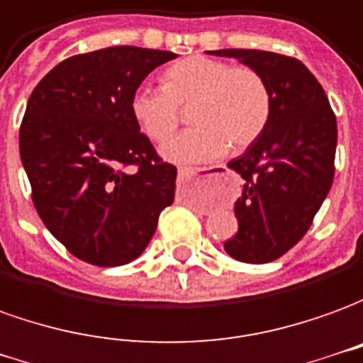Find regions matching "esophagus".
<instances>
[{
	"instance_id": "1",
	"label": "esophagus",
	"mask_w": 363,
	"mask_h": 363,
	"mask_svg": "<svg viewBox=\"0 0 363 363\" xmlns=\"http://www.w3.org/2000/svg\"><path fill=\"white\" fill-rule=\"evenodd\" d=\"M225 166H209V168H187V166H182L179 168V174H197V172H205V176H215L218 172H223Z\"/></svg>"
}]
</instances>
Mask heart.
<instances>
[{"mask_svg":"<svg viewBox=\"0 0 363 363\" xmlns=\"http://www.w3.org/2000/svg\"><path fill=\"white\" fill-rule=\"evenodd\" d=\"M195 127L169 138L162 152L172 160H211L233 148L252 146L272 119V89L256 68L209 56H189L162 74V87L140 86L130 97V115L154 143L166 140L189 107Z\"/></svg>","mask_w":363,"mask_h":363,"instance_id":"1","label":"heart"}]
</instances>
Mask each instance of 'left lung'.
Segmentation results:
<instances>
[{"instance_id":"left-lung-1","label":"left lung","mask_w":363,"mask_h":363,"mask_svg":"<svg viewBox=\"0 0 363 363\" xmlns=\"http://www.w3.org/2000/svg\"><path fill=\"white\" fill-rule=\"evenodd\" d=\"M209 54L256 68L272 89L268 128L228 164L242 176L244 189L235 203L238 233L225 250L246 264L274 262L305 236L330 191L336 115L317 78L293 56L248 48Z\"/></svg>"}]
</instances>
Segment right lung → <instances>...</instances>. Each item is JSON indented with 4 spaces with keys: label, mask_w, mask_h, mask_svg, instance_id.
Here are the masks:
<instances>
[{
    "label": "right lung",
    "mask_w": 363,
    "mask_h": 363,
    "mask_svg": "<svg viewBox=\"0 0 363 363\" xmlns=\"http://www.w3.org/2000/svg\"><path fill=\"white\" fill-rule=\"evenodd\" d=\"M174 58L138 46L76 54L29 97L19 150L35 209L54 238L91 266L138 258L174 203L176 166L162 160L130 115L136 87Z\"/></svg>",
    "instance_id": "1"
}]
</instances>
